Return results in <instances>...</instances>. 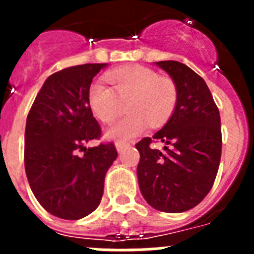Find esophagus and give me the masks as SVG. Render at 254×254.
I'll use <instances>...</instances> for the list:
<instances>
[{
    "label": "esophagus",
    "instance_id": "1",
    "mask_svg": "<svg viewBox=\"0 0 254 254\" xmlns=\"http://www.w3.org/2000/svg\"><path fill=\"white\" fill-rule=\"evenodd\" d=\"M127 146H128V143H126V142H117L116 143L117 151H118V152H122L123 150H125Z\"/></svg>",
    "mask_w": 254,
    "mask_h": 254
}]
</instances>
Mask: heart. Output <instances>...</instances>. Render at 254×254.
I'll use <instances>...</instances> for the list:
<instances>
[{
	"label": "heart",
	"mask_w": 254,
	"mask_h": 254,
	"mask_svg": "<svg viewBox=\"0 0 254 254\" xmlns=\"http://www.w3.org/2000/svg\"><path fill=\"white\" fill-rule=\"evenodd\" d=\"M112 87L102 81L91 84L87 100L98 120L111 123L126 104L128 114L107 131L114 140H129L147 127H156L172 116L178 103V87L169 77L143 66L113 69L105 75Z\"/></svg>",
	"instance_id": "heart-1"
}]
</instances>
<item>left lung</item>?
Returning <instances> with one entry per match:
<instances>
[{
	"label": "left lung",
	"mask_w": 254,
	"mask_h": 254,
	"mask_svg": "<svg viewBox=\"0 0 254 254\" xmlns=\"http://www.w3.org/2000/svg\"><path fill=\"white\" fill-rule=\"evenodd\" d=\"M178 87V103L165 126L136 143L137 178L143 198L163 212H185L210 192L221 158L220 113L205 80L177 61H160ZM159 139L164 151L151 149Z\"/></svg>",
	"instance_id": "left-lung-1"
}]
</instances>
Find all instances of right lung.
<instances>
[{
  "label": "right lung",
  "mask_w": 254,
  "mask_h": 254,
  "mask_svg": "<svg viewBox=\"0 0 254 254\" xmlns=\"http://www.w3.org/2000/svg\"><path fill=\"white\" fill-rule=\"evenodd\" d=\"M105 66L80 64L51 75L26 118L29 186L44 210L61 219H82L99 206L105 174L118 156L112 142L85 146L102 136L87 94L94 76Z\"/></svg>",
  "instance_id": "right-lung-1"
}]
</instances>
